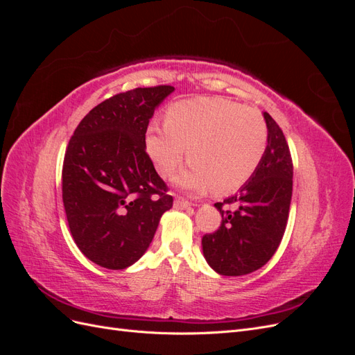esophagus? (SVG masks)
<instances>
[{"instance_id": "obj_1", "label": "esophagus", "mask_w": 355, "mask_h": 355, "mask_svg": "<svg viewBox=\"0 0 355 355\" xmlns=\"http://www.w3.org/2000/svg\"><path fill=\"white\" fill-rule=\"evenodd\" d=\"M191 207V202L184 200L182 197H176L175 200V209L178 210H185V209H189Z\"/></svg>"}]
</instances>
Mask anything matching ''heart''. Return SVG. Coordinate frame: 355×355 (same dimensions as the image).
I'll use <instances>...</instances> for the list:
<instances>
[{
	"label": "heart",
	"instance_id": "b5f03b06",
	"mask_svg": "<svg viewBox=\"0 0 355 355\" xmlns=\"http://www.w3.org/2000/svg\"><path fill=\"white\" fill-rule=\"evenodd\" d=\"M166 124L151 121L145 148L159 175L168 176L188 148L191 167L175 182L192 194L211 188L225 194L241 188L261 164L268 130L261 114L223 98L176 102L166 112Z\"/></svg>",
	"mask_w": 355,
	"mask_h": 355
}]
</instances>
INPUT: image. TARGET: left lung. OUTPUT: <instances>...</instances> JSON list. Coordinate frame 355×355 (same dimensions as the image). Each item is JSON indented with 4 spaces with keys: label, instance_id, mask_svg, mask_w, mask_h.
<instances>
[{
    "label": "left lung",
    "instance_id": "1",
    "mask_svg": "<svg viewBox=\"0 0 355 355\" xmlns=\"http://www.w3.org/2000/svg\"><path fill=\"white\" fill-rule=\"evenodd\" d=\"M263 118L268 145L261 164L237 194L214 204L222 223L201 240L204 257L220 275L259 270L277 252L286 231L293 188L292 157L282 128L268 112Z\"/></svg>",
    "mask_w": 355,
    "mask_h": 355
}]
</instances>
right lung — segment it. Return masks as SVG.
Segmentation results:
<instances>
[{
    "mask_svg": "<svg viewBox=\"0 0 355 355\" xmlns=\"http://www.w3.org/2000/svg\"><path fill=\"white\" fill-rule=\"evenodd\" d=\"M173 92L157 85L112 96L83 118L67 148L62 198L72 239L106 270L141 259L173 206L145 148L149 120Z\"/></svg>",
    "mask_w": 355,
    "mask_h": 355,
    "instance_id": "add662e5",
    "label": "right lung"
}]
</instances>
